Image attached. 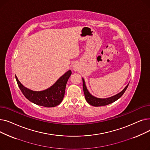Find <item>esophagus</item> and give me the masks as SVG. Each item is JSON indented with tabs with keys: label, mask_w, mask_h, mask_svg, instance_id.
<instances>
[{
	"label": "esophagus",
	"mask_w": 150,
	"mask_h": 150,
	"mask_svg": "<svg viewBox=\"0 0 150 150\" xmlns=\"http://www.w3.org/2000/svg\"><path fill=\"white\" fill-rule=\"evenodd\" d=\"M78 65L76 64H74V66H73V69H74V70H75V71H77V70H78Z\"/></svg>",
	"instance_id": "obj_1"
}]
</instances>
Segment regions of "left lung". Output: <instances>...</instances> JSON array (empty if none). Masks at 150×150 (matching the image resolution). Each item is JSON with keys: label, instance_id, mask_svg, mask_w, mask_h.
Wrapping results in <instances>:
<instances>
[{"label": "left lung", "instance_id": "1", "mask_svg": "<svg viewBox=\"0 0 150 150\" xmlns=\"http://www.w3.org/2000/svg\"><path fill=\"white\" fill-rule=\"evenodd\" d=\"M82 79H83V91H84L86 100L89 105L93 106H106L113 103V102L115 101L118 99H119L123 96V94L124 93L125 91L127 90L128 86L129 85V83H128V85L122 90V91H121L120 93L116 94V95L114 96H112L109 98H100L91 95L90 92H89V91L88 90L87 87H86L84 78H83Z\"/></svg>", "mask_w": 150, "mask_h": 150}]
</instances>
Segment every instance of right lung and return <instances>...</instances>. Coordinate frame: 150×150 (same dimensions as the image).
Returning <instances> with one entry per match:
<instances>
[{
	"label": "right lung",
	"instance_id": "add662e5",
	"mask_svg": "<svg viewBox=\"0 0 150 150\" xmlns=\"http://www.w3.org/2000/svg\"><path fill=\"white\" fill-rule=\"evenodd\" d=\"M71 74V70H68L50 88L41 91H33L25 88L18 80L17 76L15 75V77L19 89L29 101L39 106L52 108L61 103L64 96L67 82Z\"/></svg>",
	"mask_w": 150,
	"mask_h": 150
}]
</instances>
